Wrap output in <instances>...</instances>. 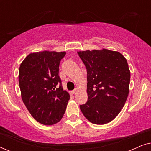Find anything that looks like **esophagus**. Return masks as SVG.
I'll list each match as a JSON object with an SVG mask.
<instances>
[{"label": "esophagus", "instance_id": "obj_1", "mask_svg": "<svg viewBox=\"0 0 151 151\" xmlns=\"http://www.w3.org/2000/svg\"><path fill=\"white\" fill-rule=\"evenodd\" d=\"M76 92V89H74L73 91H70V94L71 95H73Z\"/></svg>", "mask_w": 151, "mask_h": 151}]
</instances>
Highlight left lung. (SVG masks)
I'll return each mask as SVG.
<instances>
[{
    "label": "left lung",
    "instance_id": "left-lung-1",
    "mask_svg": "<svg viewBox=\"0 0 151 151\" xmlns=\"http://www.w3.org/2000/svg\"><path fill=\"white\" fill-rule=\"evenodd\" d=\"M87 71L88 100L80 106L84 117L95 124L110 122L124 106L131 73L127 61L117 51H78Z\"/></svg>",
    "mask_w": 151,
    "mask_h": 151
}]
</instances>
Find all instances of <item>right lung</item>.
I'll return each instance as SVG.
<instances>
[{
  "mask_svg": "<svg viewBox=\"0 0 151 151\" xmlns=\"http://www.w3.org/2000/svg\"><path fill=\"white\" fill-rule=\"evenodd\" d=\"M65 54V51L32 53L20 64L18 80L22 101L42 124L60 121L70 98L58 75L60 63Z\"/></svg>",
  "mask_w": 151,
  "mask_h": 151,
  "instance_id": "right-lung-1",
  "label": "right lung"
}]
</instances>
